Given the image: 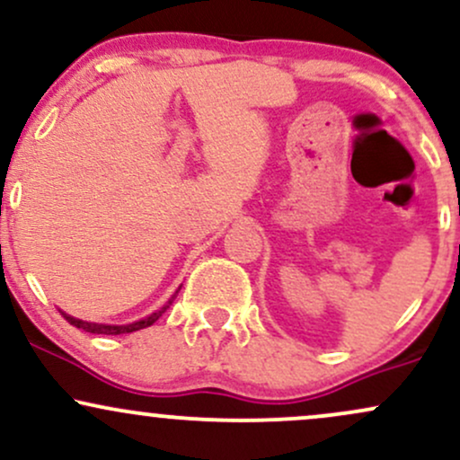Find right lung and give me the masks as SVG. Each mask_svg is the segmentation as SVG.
Wrapping results in <instances>:
<instances>
[{
    "label": "right lung",
    "mask_w": 460,
    "mask_h": 460,
    "mask_svg": "<svg viewBox=\"0 0 460 460\" xmlns=\"http://www.w3.org/2000/svg\"><path fill=\"white\" fill-rule=\"evenodd\" d=\"M179 289H181V285H179ZM179 289H177L175 294H172L171 298L166 300V303L162 305L160 309H157V311H153L151 315H146V318H142V320H138V322H131V324H97V322H86V320L73 318V315L65 314V311H60V314L65 315V320L68 322V324L77 326V329H82V331H86V332H94V335H123V332H134V331L146 329V326H151L153 322H155V320H160L164 311H166L168 307H171V305H172V300L177 298Z\"/></svg>",
    "instance_id": "right-lung-1"
}]
</instances>
